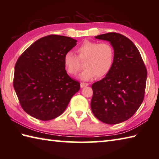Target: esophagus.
Wrapping results in <instances>:
<instances>
[{
  "mask_svg": "<svg viewBox=\"0 0 159 159\" xmlns=\"http://www.w3.org/2000/svg\"><path fill=\"white\" fill-rule=\"evenodd\" d=\"M89 84L88 83H80V88H85L86 86H88Z\"/></svg>",
  "mask_w": 159,
  "mask_h": 159,
  "instance_id": "1",
  "label": "esophagus"
}]
</instances>
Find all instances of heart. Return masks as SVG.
Wrapping results in <instances>:
<instances>
[{
  "label": "heart",
  "instance_id": "1",
  "mask_svg": "<svg viewBox=\"0 0 159 159\" xmlns=\"http://www.w3.org/2000/svg\"><path fill=\"white\" fill-rule=\"evenodd\" d=\"M76 51L79 57L71 51L67 52L63 57V64L68 74L74 76L80 70L79 59L85 60V69L79 76L82 80L89 81L96 76L102 78L111 71L114 63L115 50L110 43L85 40Z\"/></svg>",
  "mask_w": 159,
  "mask_h": 159
}]
</instances>
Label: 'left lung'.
<instances>
[{"instance_id": "1", "label": "left lung", "mask_w": 159, "mask_h": 159, "mask_svg": "<svg viewBox=\"0 0 159 159\" xmlns=\"http://www.w3.org/2000/svg\"><path fill=\"white\" fill-rule=\"evenodd\" d=\"M108 41L115 50L111 71L92 85L91 109L95 117L108 125H116L135 114L144 99L148 72L137 47L117 33L95 36Z\"/></svg>"}]
</instances>
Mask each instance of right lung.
Wrapping results in <instances>:
<instances>
[{"instance_id": "right-lung-1", "label": "right lung", "mask_w": 159, "mask_h": 159, "mask_svg": "<svg viewBox=\"0 0 159 159\" xmlns=\"http://www.w3.org/2000/svg\"><path fill=\"white\" fill-rule=\"evenodd\" d=\"M77 40L51 34L37 40L19 57L13 85L22 108L36 119L60 116L80 89L65 70L63 57Z\"/></svg>"}]
</instances>
